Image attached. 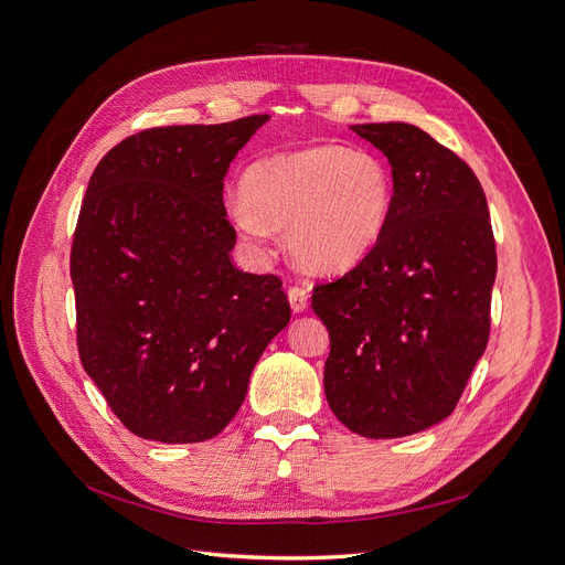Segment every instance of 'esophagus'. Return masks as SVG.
<instances>
[{"instance_id":"1","label":"esophagus","mask_w":565,"mask_h":565,"mask_svg":"<svg viewBox=\"0 0 565 565\" xmlns=\"http://www.w3.org/2000/svg\"><path fill=\"white\" fill-rule=\"evenodd\" d=\"M287 297H289V303H291V310H294V312H303V310L308 308L310 294H308V287H306V285H291V287L287 289Z\"/></svg>"}]
</instances>
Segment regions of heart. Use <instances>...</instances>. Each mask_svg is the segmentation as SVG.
<instances>
[{"label": "heart", "mask_w": 565, "mask_h": 565, "mask_svg": "<svg viewBox=\"0 0 565 565\" xmlns=\"http://www.w3.org/2000/svg\"><path fill=\"white\" fill-rule=\"evenodd\" d=\"M393 211V177L365 149L317 145L268 156L241 179L230 204L241 234L259 238L287 227L297 262L315 274H344L382 241Z\"/></svg>", "instance_id": "b5f03b06"}]
</instances>
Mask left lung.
Returning <instances> with one entry per match:
<instances>
[{
    "label": "left lung",
    "instance_id": "1",
    "mask_svg": "<svg viewBox=\"0 0 565 565\" xmlns=\"http://www.w3.org/2000/svg\"><path fill=\"white\" fill-rule=\"evenodd\" d=\"M393 172L386 232L363 262L315 285L331 335L324 393L370 439L416 435L458 407L490 338L497 244L465 160L412 124H356Z\"/></svg>",
    "mask_w": 565,
    "mask_h": 565
}]
</instances>
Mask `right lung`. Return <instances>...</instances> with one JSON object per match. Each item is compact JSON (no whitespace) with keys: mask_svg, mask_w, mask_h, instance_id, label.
<instances>
[{"mask_svg":"<svg viewBox=\"0 0 565 565\" xmlns=\"http://www.w3.org/2000/svg\"><path fill=\"white\" fill-rule=\"evenodd\" d=\"M266 119L140 130L89 179L71 246L77 352L142 439L216 437L289 321L280 278L232 264L223 204L230 163Z\"/></svg>","mask_w":565,"mask_h":565,"instance_id":"obj_1","label":"right lung"}]
</instances>
